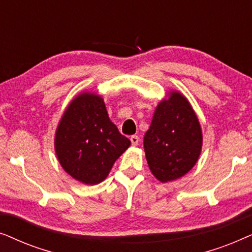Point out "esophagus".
Listing matches in <instances>:
<instances>
[{
	"label": "esophagus",
	"instance_id": "34e87169",
	"mask_svg": "<svg viewBox=\"0 0 252 252\" xmlns=\"http://www.w3.org/2000/svg\"><path fill=\"white\" fill-rule=\"evenodd\" d=\"M130 142H132V144L133 146H137V144H139V142H140V139H139V136L137 135H132L130 136Z\"/></svg>",
	"mask_w": 252,
	"mask_h": 252
}]
</instances>
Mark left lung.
Here are the masks:
<instances>
[{
	"instance_id": "left-lung-1",
	"label": "left lung",
	"mask_w": 252,
	"mask_h": 252,
	"mask_svg": "<svg viewBox=\"0 0 252 252\" xmlns=\"http://www.w3.org/2000/svg\"><path fill=\"white\" fill-rule=\"evenodd\" d=\"M202 129L190 103L171 92L155 110L143 146L149 168L160 182L184 177L194 167L202 150Z\"/></svg>"
}]
</instances>
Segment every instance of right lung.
<instances>
[{
  "label": "right lung",
  "mask_w": 252,
  "mask_h": 252,
  "mask_svg": "<svg viewBox=\"0 0 252 252\" xmlns=\"http://www.w3.org/2000/svg\"><path fill=\"white\" fill-rule=\"evenodd\" d=\"M130 146L110 120L104 101L93 93L79 94L65 110L55 135V151L67 174L97 185Z\"/></svg>",
  "instance_id": "right-lung-1"
}]
</instances>
